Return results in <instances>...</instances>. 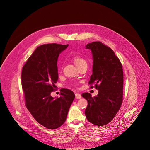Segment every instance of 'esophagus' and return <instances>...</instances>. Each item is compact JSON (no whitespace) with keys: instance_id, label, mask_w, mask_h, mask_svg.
<instances>
[{"instance_id":"1","label":"esophagus","mask_w":150,"mask_h":150,"mask_svg":"<svg viewBox=\"0 0 150 150\" xmlns=\"http://www.w3.org/2000/svg\"><path fill=\"white\" fill-rule=\"evenodd\" d=\"M82 97H81V95L80 94H79V93H76L75 94V98H76V99H79V98H81Z\"/></svg>"}]
</instances>
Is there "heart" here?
<instances>
[{
    "label": "heart",
    "mask_w": 150,
    "mask_h": 150,
    "mask_svg": "<svg viewBox=\"0 0 150 150\" xmlns=\"http://www.w3.org/2000/svg\"><path fill=\"white\" fill-rule=\"evenodd\" d=\"M72 59L73 62L75 64V65L77 67L80 66L81 65H82V64L87 63L83 57H82L81 56H80L79 55H74V56H73Z\"/></svg>",
    "instance_id": "1"
}]
</instances>
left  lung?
<instances>
[{"label": "left lung", "mask_w": 150, "mask_h": 150, "mask_svg": "<svg viewBox=\"0 0 150 150\" xmlns=\"http://www.w3.org/2000/svg\"><path fill=\"white\" fill-rule=\"evenodd\" d=\"M85 48L91 50L93 59V74L88 83H96L98 93L94 97L88 93L82 94L88 101L85 115L90 123L103 126L111 122L122 103V66L115 52L100 41L91 42Z\"/></svg>", "instance_id": "8db88e82"}]
</instances>
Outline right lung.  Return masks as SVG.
<instances>
[{
	"instance_id": "obj_1",
	"label": "right lung",
	"mask_w": 150,
	"mask_h": 150,
	"mask_svg": "<svg viewBox=\"0 0 150 150\" xmlns=\"http://www.w3.org/2000/svg\"><path fill=\"white\" fill-rule=\"evenodd\" d=\"M68 46L53 43L38 47L21 73L27 108L38 123L49 129L65 123L75 97L72 91L65 88L61 90L60 97L50 95L58 79V57Z\"/></svg>"
}]
</instances>
